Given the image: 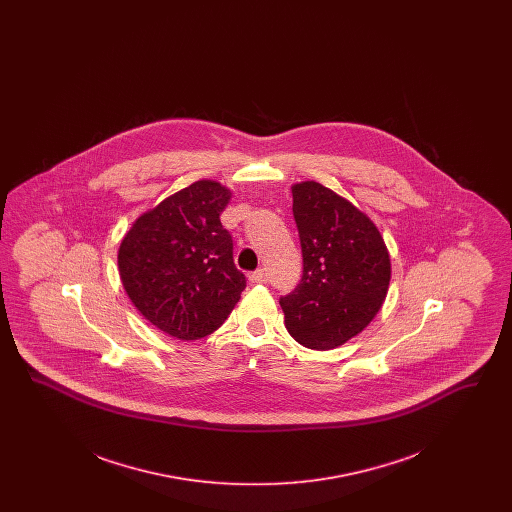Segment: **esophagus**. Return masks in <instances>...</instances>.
I'll use <instances>...</instances> for the list:
<instances>
[{
    "label": "esophagus",
    "mask_w": 512,
    "mask_h": 512,
    "mask_svg": "<svg viewBox=\"0 0 512 512\" xmlns=\"http://www.w3.org/2000/svg\"><path fill=\"white\" fill-rule=\"evenodd\" d=\"M249 280H251L253 284H265L268 280V272L265 268H257L255 272L249 274Z\"/></svg>",
    "instance_id": "obj_1"
}]
</instances>
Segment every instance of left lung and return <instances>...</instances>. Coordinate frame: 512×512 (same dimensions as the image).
Here are the masks:
<instances>
[{
  "instance_id": "left-lung-1",
  "label": "left lung",
  "mask_w": 512,
  "mask_h": 512,
  "mask_svg": "<svg viewBox=\"0 0 512 512\" xmlns=\"http://www.w3.org/2000/svg\"><path fill=\"white\" fill-rule=\"evenodd\" d=\"M303 276L280 297L286 328L309 349L351 340L380 311L391 265L374 222L318 182L292 188Z\"/></svg>"
}]
</instances>
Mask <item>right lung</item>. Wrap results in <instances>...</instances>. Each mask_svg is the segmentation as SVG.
I'll return each mask as SVG.
<instances>
[{
  "instance_id": "obj_1",
  "label": "right lung",
  "mask_w": 512,
  "mask_h": 512,
  "mask_svg": "<svg viewBox=\"0 0 512 512\" xmlns=\"http://www.w3.org/2000/svg\"><path fill=\"white\" fill-rule=\"evenodd\" d=\"M230 192L199 180L132 224L119 249L122 286L144 317L178 340L215 332L245 290L220 215Z\"/></svg>"
}]
</instances>
